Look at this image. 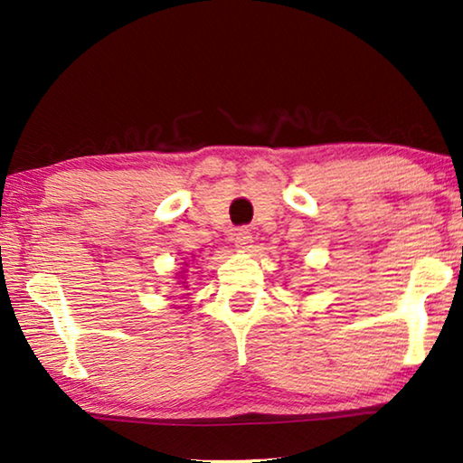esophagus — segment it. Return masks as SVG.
I'll return each mask as SVG.
<instances>
[{"instance_id":"obj_1","label":"esophagus","mask_w":463,"mask_h":463,"mask_svg":"<svg viewBox=\"0 0 463 463\" xmlns=\"http://www.w3.org/2000/svg\"><path fill=\"white\" fill-rule=\"evenodd\" d=\"M250 242H253V234L249 232V229H241L234 234V247H237V250H249Z\"/></svg>"}]
</instances>
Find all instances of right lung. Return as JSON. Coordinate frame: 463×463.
Instances as JSON below:
<instances>
[{"label":"right lung","instance_id":"right-lung-1","mask_svg":"<svg viewBox=\"0 0 463 463\" xmlns=\"http://www.w3.org/2000/svg\"><path fill=\"white\" fill-rule=\"evenodd\" d=\"M185 268H187V263H184V269L177 273L179 278H175V279H177V284H179V288H184V289L190 288V286H187V278H185V273H187V271H185Z\"/></svg>","mask_w":463,"mask_h":463}]
</instances>
